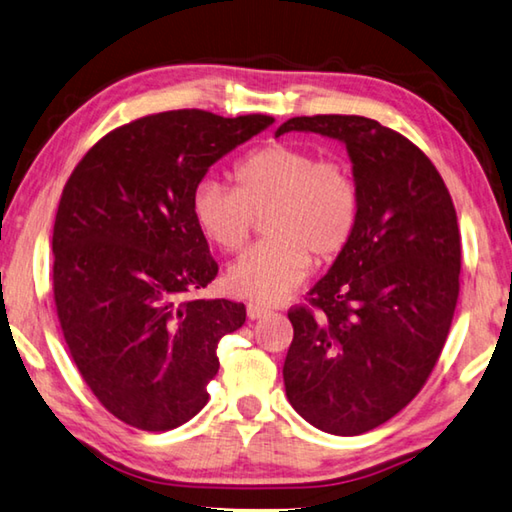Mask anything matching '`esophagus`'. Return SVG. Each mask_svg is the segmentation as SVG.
<instances>
[{"instance_id":"1","label":"esophagus","mask_w":512,"mask_h":512,"mask_svg":"<svg viewBox=\"0 0 512 512\" xmlns=\"http://www.w3.org/2000/svg\"><path fill=\"white\" fill-rule=\"evenodd\" d=\"M246 311H248V318H250V320H259V318H264L266 313H271L268 309H264V306H259V304H255V302H250V304L246 306Z\"/></svg>"}]
</instances>
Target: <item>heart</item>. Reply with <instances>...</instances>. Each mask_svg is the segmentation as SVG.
I'll return each mask as SVG.
<instances>
[{"mask_svg": "<svg viewBox=\"0 0 512 512\" xmlns=\"http://www.w3.org/2000/svg\"><path fill=\"white\" fill-rule=\"evenodd\" d=\"M235 188L201 181L192 192V219L221 253L246 246L257 219L271 239L246 250L228 271L232 293L275 304L286 300L313 268L349 248L360 221V185L340 159L309 147L266 143L232 167Z\"/></svg>", "mask_w": 512, "mask_h": 512, "instance_id": "1", "label": "heart"}]
</instances>
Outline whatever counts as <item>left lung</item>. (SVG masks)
Listing matches in <instances>:
<instances>
[{
	"label": "left lung",
	"instance_id": "1",
	"mask_svg": "<svg viewBox=\"0 0 512 512\" xmlns=\"http://www.w3.org/2000/svg\"><path fill=\"white\" fill-rule=\"evenodd\" d=\"M286 132L347 145L360 185L349 248L293 306L284 360L288 403L322 432L365 434L421 392L439 360L459 300L457 210L432 161L365 116H297Z\"/></svg>",
	"mask_w": 512,
	"mask_h": 512
}]
</instances>
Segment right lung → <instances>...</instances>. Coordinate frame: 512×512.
I'll list each match as a JSON object with an SVG mask.
<instances>
[{
    "label": "right lung",
    "mask_w": 512,
    "mask_h": 512,
    "mask_svg": "<svg viewBox=\"0 0 512 512\" xmlns=\"http://www.w3.org/2000/svg\"><path fill=\"white\" fill-rule=\"evenodd\" d=\"M174 109L111 129L71 172L53 226V300L73 362L120 421L167 432L203 410L246 306L190 297L219 266L192 219L208 167L273 123Z\"/></svg>",
    "instance_id": "1"
}]
</instances>
